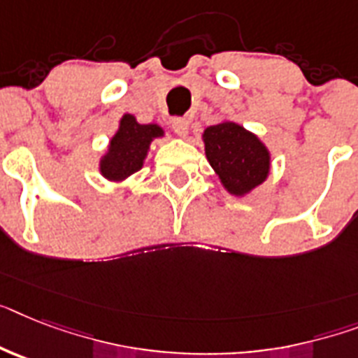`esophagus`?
Listing matches in <instances>:
<instances>
[{"mask_svg": "<svg viewBox=\"0 0 358 358\" xmlns=\"http://www.w3.org/2000/svg\"><path fill=\"white\" fill-rule=\"evenodd\" d=\"M172 128L179 137H186L188 135V120L182 119V117H177V119L172 120Z\"/></svg>", "mask_w": 358, "mask_h": 358, "instance_id": "34e87169", "label": "esophagus"}]
</instances>
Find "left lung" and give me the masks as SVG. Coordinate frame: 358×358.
<instances>
[{
	"label": "left lung",
	"mask_w": 358,
	"mask_h": 358,
	"mask_svg": "<svg viewBox=\"0 0 358 358\" xmlns=\"http://www.w3.org/2000/svg\"><path fill=\"white\" fill-rule=\"evenodd\" d=\"M206 159L234 196H243L265 181L271 166L267 148L234 122H221L203 133Z\"/></svg>",
	"instance_id": "1"
}]
</instances>
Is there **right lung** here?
<instances>
[{"instance_id":"right-lung-1","label":"right lung","mask_w":358,"mask_h":358,"mask_svg":"<svg viewBox=\"0 0 358 358\" xmlns=\"http://www.w3.org/2000/svg\"><path fill=\"white\" fill-rule=\"evenodd\" d=\"M162 129L157 124H138L133 115H124L109 152L100 161V172L109 181H122L143 168L148 148L155 137H161Z\"/></svg>"}]
</instances>
